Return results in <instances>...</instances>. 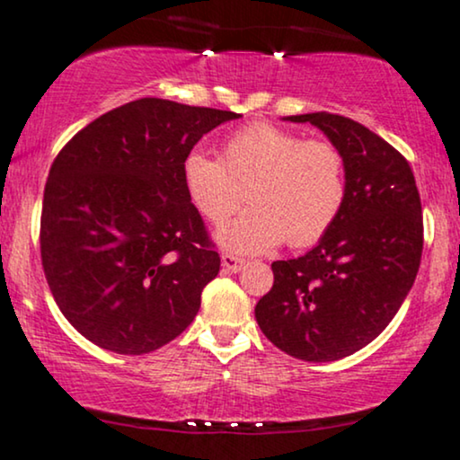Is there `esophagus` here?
I'll return each instance as SVG.
<instances>
[{"label": "esophagus", "mask_w": 460, "mask_h": 460, "mask_svg": "<svg viewBox=\"0 0 460 460\" xmlns=\"http://www.w3.org/2000/svg\"><path fill=\"white\" fill-rule=\"evenodd\" d=\"M220 261H223V267L225 271H240L242 265H243V259L237 257V254H231V252H223V257H220Z\"/></svg>", "instance_id": "34e87169"}]
</instances>
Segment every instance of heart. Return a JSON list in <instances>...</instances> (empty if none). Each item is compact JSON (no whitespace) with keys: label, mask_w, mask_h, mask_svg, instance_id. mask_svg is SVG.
<instances>
[{"label":"heart","mask_w":460,"mask_h":460,"mask_svg":"<svg viewBox=\"0 0 460 460\" xmlns=\"http://www.w3.org/2000/svg\"><path fill=\"white\" fill-rule=\"evenodd\" d=\"M189 201L210 225H223L218 242L240 254L316 243L335 225L346 201V161L327 139H304L271 123H250L231 133L220 159L190 150L182 161Z\"/></svg>","instance_id":"1"}]
</instances>
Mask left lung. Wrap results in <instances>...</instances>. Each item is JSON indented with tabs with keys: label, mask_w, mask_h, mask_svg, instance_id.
Wrapping results in <instances>:
<instances>
[{
	"label": "left lung",
	"mask_w": 460,
	"mask_h": 460,
	"mask_svg": "<svg viewBox=\"0 0 460 460\" xmlns=\"http://www.w3.org/2000/svg\"><path fill=\"white\" fill-rule=\"evenodd\" d=\"M318 127L346 161V201L318 246L273 261V287L254 316L290 357L329 363L350 357L388 327L416 280L422 206L408 159L357 120L288 116Z\"/></svg>",
	"instance_id": "8db88e82"
}]
</instances>
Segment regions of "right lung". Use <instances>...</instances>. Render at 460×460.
Returning a JSON list of instances; mask_svg holds the SVG:
<instances>
[{
  "label": "right lung",
  "mask_w": 460,
  "mask_h": 460,
  "mask_svg": "<svg viewBox=\"0 0 460 460\" xmlns=\"http://www.w3.org/2000/svg\"><path fill=\"white\" fill-rule=\"evenodd\" d=\"M229 110L144 97L69 139L44 187L40 252L52 297L95 346L146 354L193 323L220 257L182 161Z\"/></svg>",
  "instance_id": "obj_1"
}]
</instances>
